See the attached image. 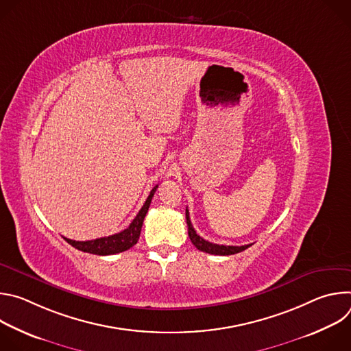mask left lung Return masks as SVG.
Listing matches in <instances>:
<instances>
[{
    "label": "left lung",
    "mask_w": 351,
    "mask_h": 351,
    "mask_svg": "<svg viewBox=\"0 0 351 351\" xmlns=\"http://www.w3.org/2000/svg\"><path fill=\"white\" fill-rule=\"evenodd\" d=\"M186 222H187V232H189V237L191 240V243L198 248L202 250L204 253L208 254H215V256H232L236 253L243 252V250L248 248L252 244H244V245H223V244H215L211 241L204 240L202 236H198L197 232L194 230L190 217H189V210L186 208Z\"/></svg>",
    "instance_id": "8db88e82"
}]
</instances>
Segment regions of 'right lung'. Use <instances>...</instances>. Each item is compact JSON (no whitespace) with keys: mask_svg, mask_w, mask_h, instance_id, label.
I'll return each instance as SVG.
<instances>
[{"mask_svg":"<svg viewBox=\"0 0 351 351\" xmlns=\"http://www.w3.org/2000/svg\"><path fill=\"white\" fill-rule=\"evenodd\" d=\"M158 186H156L149 195L147 197L145 203L143 204L141 210L138 211V214L136 215V218L132 221V223L122 232L107 236V237H99L95 240H87V241H76V240H71L64 237L71 245H73L75 248L80 250V252L84 253H90V254H95V256H111V254H117V253H122L129 250L130 247H133L138 237H140V232H141V226H143V221L144 217L148 211L149 204H152L153 195L156 193Z\"/></svg>","mask_w":351,"mask_h":351,"instance_id":"right-lung-1","label":"right lung"}]
</instances>
